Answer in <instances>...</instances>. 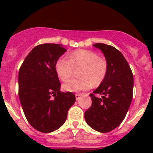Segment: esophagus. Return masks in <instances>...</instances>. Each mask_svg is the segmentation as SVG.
Returning <instances> with one entry per match:
<instances>
[{"label":"esophagus","mask_w":153,"mask_h":153,"mask_svg":"<svg viewBox=\"0 0 153 153\" xmlns=\"http://www.w3.org/2000/svg\"><path fill=\"white\" fill-rule=\"evenodd\" d=\"M75 97H76V100H78L79 99V97H81V94L80 93H76Z\"/></svg>","instance_id":"34e87169"}]
</instances>
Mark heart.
<instances>
[{
    "instance_id": "heart-1",
    "label": "heart",
    "mask_w": 153,
    "mask_h": 153,
    "mask_svg": "<svg viewBox=\"0 0 153 153\" xmlns=\"http://www.w3.org/2000/svg\"><path fill=\"white\" fill-rule=\"evenodd\" d=\"M79 79H70L63 85L67 92L86 90L93 86H99L107 75L109 65L107 60L99 56L97 53L90 50H77L73 51L69 58L62 56L55 65L58 77L62 81H67L72 76L75 69H79Z\"/></svg>"
}]
</instances>
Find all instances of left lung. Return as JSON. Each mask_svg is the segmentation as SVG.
<instances>
[{"instance_id": "obj_1", "label": "left lung", "mask_w": 153, "mask_h": 153, "mask_svg": "<svg viewBox=\"0 0 153 153\" xmlns=\"http://www.w3.org/2000/svg\"><path fill=\"white\" fill-rule=\"evenodd\" d=\"M109 65L107 75L98 88L90 94L92 105L85 112V120L93 129L109 132L121 124L132 102L133 75L122 53L113 46L97 43ZM95 94H101L98 98Z\"/></svg>"}]
</instances>
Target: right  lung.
Listing matches in <instances>:
<instances>
[{
  "mask_svg": "<svg viewBox=\"0 0 153 153\" xmlns=\"http://www.w3.org/2000/svg\"><path fill=\"white\" fill-rule=\"evenodd\" d=\"M66 51L60 44H39L19 70L18 95L23 111L29 123L44 133L56 130L64 123L69 109L76 101L74 93L60 90L55 69L57 60Z\"/></svg>",
  "mask_w": 153,
  "mask_h": 153,
  "instance_id": "obj_1",
  "label": "right lung"
}]
</instances>
